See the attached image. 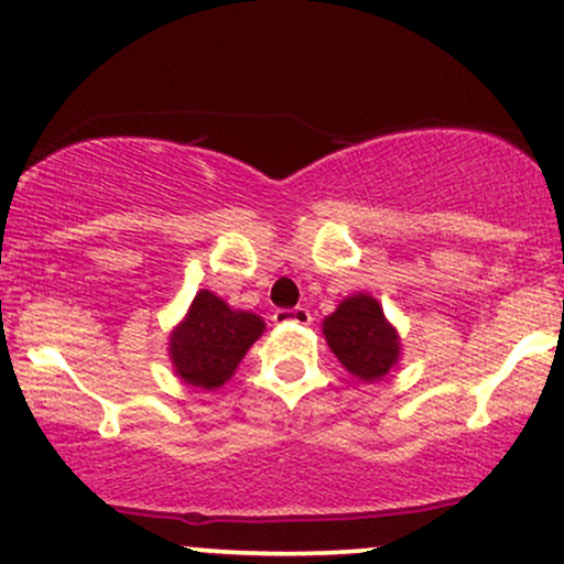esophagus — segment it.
Returning a JSON list of instances; mask_svg holds the SVG:
<instances>
[{
    "mask_svg": "<svg viewBox=\"0 0 564 564\" xmlns=\"http://www.w3.org/2000/svg\"><path fill=\"white\" fill-rule=\"evenodd\" d=\"M273 321L281 323V326H286V323H296V326H307V323L313 321V315H310V310H304V307H291V310H275Z\"/></svg>",
    "mask_w": 564,
    "mask_h": 564,
    "instance_id": "1",
    "label": "esophagus"
}]
</instances>
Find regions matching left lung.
Returning a JSON list of instances; mask_svg holds the SVG:
<instances>
[{"label":"left lung","mask_w":564,"mask_h":564,"mask_svg":"<svg viewBox=\"0 0 564 564\" xmlns=\"http://www.w3.org/2000/svg\"><path fill=\"white\" fill-rule=\"evenodd\" d=\"M323 336L339 364L360 381L387 377L400 358V336L371 294L347 296L323 321Z\"/></svg>","instance_id":"1"}]
</instances>
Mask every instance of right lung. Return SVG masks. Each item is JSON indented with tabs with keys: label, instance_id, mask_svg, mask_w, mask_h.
I'll use <instances>...</instances> for the list:
<instances>
[{
	"label": "right lung",
	"instance_id": "add662e5",
	"mask_svg": "<svg viewBox=\"0 0 564 564\" xmlns=\"http://www.w3.org/2000/svg\"><path fill=\"white\" fill-rule=\"evenodd\" d=\"M262 332L260 315L232 310L212 291L200 289L185 321L170 336L174 373L200 390H217L232 377Z\"/></svg>",
	"mask_w": 564,
	"mask_h": 564
}]
</instances>
